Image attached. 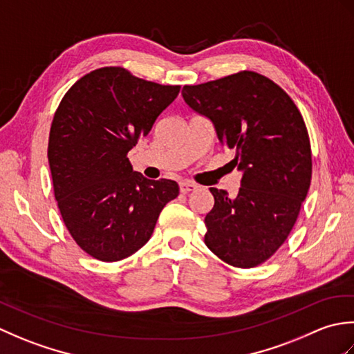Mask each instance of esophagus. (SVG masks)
<instances>
[{
    "label": "esophagus",
    "mask_w": 354,
    "mask_h": 354,
    "mask_svg": "<svg viewBox=\"0 0 354 354\" xmlns=\"http://www.w3.org/2000/svg\"><path fill=\"white\" fill-rule=\"evenodd\" d=\"M198 189V185L194 183H189V181H184L179 184V190H181V193H190V192H194Z\"/></svg>",
    "instance_id": "obj_1"
}]
</instances>
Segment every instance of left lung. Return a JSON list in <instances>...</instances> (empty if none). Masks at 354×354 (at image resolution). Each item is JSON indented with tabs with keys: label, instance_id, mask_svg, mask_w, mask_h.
I'll return each instance as SVG.
<instances>
[{
	"label": "left lung",
	"instance_id": "8db88e82",
	"mask_svg": "<svg viewBox=\"0 0 354 354\" xmlns=\"http://www.w3.org/2000/svg\"><path fill=\"white\" fill-rule=\"evenodd\" d=\"M183 97L212 120L243 173L236 198L209 189L214 207L205 216V245L231 266H259L288 239L310 187L312 150L301 112L254 71L185 85Z\"/></svg>",
	"mask_w": 354,
	"mask_h": 354
}]
</instances>
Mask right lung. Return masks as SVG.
Here are the masks:
<instances>
[{
    "mask_svg": "<svg viewBox=\"0 0 354 354\" xmlns=\"http://www.w3.org/2000/svg\"><path fill=\"white\" fill-rule=\"evenodd\" d=\"M179 89L103 66L59 103L48 138L53 189L66 230L91 257L118 261L137 252L179 194L175 181L146 179L127 158Z\"/></svg>",
    "mask_w": 354,
    "mask_h": 354,
    "instance_id": "1",
    "label": "right lung"
}]
</instances>
